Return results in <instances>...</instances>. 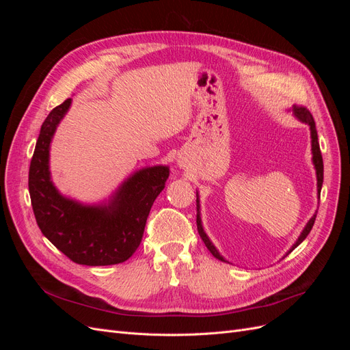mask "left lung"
<instances>
[{
    "label": "left lung",
    "mask_w": 350,
    "mask_h": 350,
    "mask_svg": "<svg viewBox=\"0 0 350 350\" xmlns=\"http://www.w3.org/2000/svg\"><path fill=\"white\" fill-rule=\"evenodd\" d=\"M293 113H295V116L296 118H298L299 121H302V122H305V124H308L310 125V129H311V146H312V162H314V165H315V171H317V188H319V197H320V193H321V187H323V175H324V165H323V156H321V150H320V143H319V135H317V129H315V121H314V118H312V115H311V112L306 109L305 107H298V105H295L293 107ZM198 198H197V229H198V235L201 237V239H203V242L206 243V247H207V250L213 254V257H216L217 260H220V261H225L224 260V257L220 256V254L217 252V250L213 247V243L210 242V239L207 238V235L204 234V230H203V226H201V219H200V211H198ZM315 217H317V215H314L312 217H311V220L308 221V224H306V226H305V229L302 230V234H301V237L298 238V241H296V243L295 245L292 247V250H295L296 247L299 245V243L308 237V234L311 232V229H312V226H314V221H315ZM291 250V251H292ZM289 251V252H291Z\"/></svg>",
    "instance_id": "1"
}]
</instances>
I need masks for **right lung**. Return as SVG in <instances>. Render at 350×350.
<instances>
[{
  "label": "right lung",
  "mask_w": 350,
  "mask_h": 350,
  "mask_svg": "<svg viewBox=\"0 0 350 350\" xmlns=\"http://www.w3.org/2000/svg\"><path fill=\"white\" fill-rule=\"evenodd\" d=\"M71 105L52 109L40 126L29 167V193L39 229L71 261L112 266L139 248L147 216L169 176L166 166L142 169L120 187L109 206H81L62 197L49 178V144Z\"/></svg>",
  "instance_id": "right-lung-1"
}]
</instances>
